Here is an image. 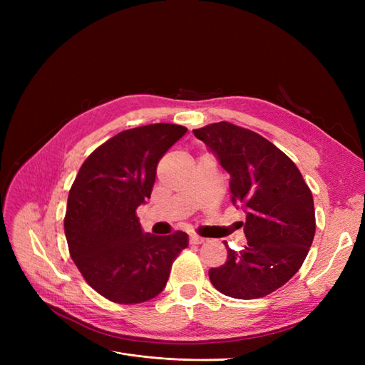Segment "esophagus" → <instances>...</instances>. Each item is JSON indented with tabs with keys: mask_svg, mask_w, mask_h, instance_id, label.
Here are the masks:
<instances>
[{
	"mask_svg": "<svg viewBox=\"0 0 365 365\" xmlns=\"http://www.w3.org/2000/svg\"><path fill=\"white\" fill-rule=\"evenodd\" d=\"M204 242H205V239L201 237V236H197V235L190 236V244L192 245H201V244H204Z\"/></svg>",
	"mask_w": 365,
	"mask_h": 365,
	"instance_id": "1",
	"label": "esophagus"
}]
</instances>
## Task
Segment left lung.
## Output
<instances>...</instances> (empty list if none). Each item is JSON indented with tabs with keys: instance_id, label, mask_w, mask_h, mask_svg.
<instances>
[{
	"instance_id": "obj_1",
	"label": "left lung",
	"mask_w": 365,
	"mask_h": 365,
	"mask_svg": "<svg viewBox=\"0 0 365 365\" xmlns=\"http://www.w3.org/2000/svg\"><path fill=\"white\" fill-rule=\"evenodd\" d=\"M230 175L231 202L244 207L248 244L227 247V262L208 271L224 295L251 300L279 289L300 269L315 236L314 197L300 170L271 141L219 121L195 129Z\"/></svg>"
}]
</instances>
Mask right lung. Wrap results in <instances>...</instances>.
Returning <instances> with one entry per match:
<instances>
[{"label": "right lung", "instance_id": "right-lung-1", "mask_svg": "<svg viewBox=\"0 0 365 365\" xmlns=\"http://www.w3.org/2000/svg\"><path fill=\"white\" fill-rule=\"evenodd\" d=\"M185 132L170 123L120 132L85 160L71 185L63 219L71 259L86 283L114 303L157 297L189 245L182 231L145 233L135 215L150 197L158 161Z\"/></svg>", "mask_w": 365, "mask_h": 365}]
</instances>
